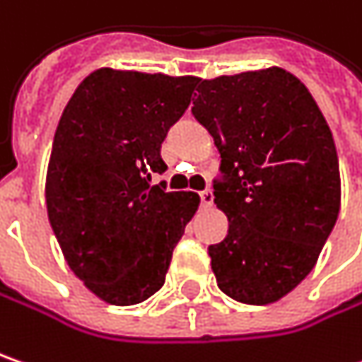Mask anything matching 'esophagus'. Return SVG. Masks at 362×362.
Instances as JSON below:
<instances>
[{"label": "esophagus", "instance_id": "34e87169", "mask_svg": "<svg viewBox=\"0 0 362 362\" xmlns=\"http://www.w3.org/2000/svg\"><path fill=\"white\" fill-rule=\"evenodd\" d=\"M199 199H202V206H204V208H209V206H211V202H214V193H211V191H202V193H199Z\"/></svg>", "mask_w": 362, "mask_h": 362}]
</instances>
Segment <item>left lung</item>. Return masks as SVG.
Segmentation results:
<instances>
[{
	"instance_id": "1",
	"label": "left lung",
	"mask_w": 362,
	"mask_h": 362,
	"mask_svg": "<svg viewBox=\"0 0 362 362\" xmlns=\"http://www.w3.org/2000/svg\"><path fill=\"white\" fill-rule=\"evenodd\" d=\"M193 116L214 138L224 181L214 204L228 234L208 248L218 287L267 305L310 275L340 211L330 126L296 75L281 66L199 79Z\"/></svg>"
}]
</instances>
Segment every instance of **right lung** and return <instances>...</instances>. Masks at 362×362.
<instances>
[{"label": "right lung", "instance_id": "right-lung-1", "mask_svg": "<svg viewBox=\"0 0 362 362\" xmlns=\"http://www.w3.org/2000/svg\"><path fill=\"white\" fill-rule=\"evenodd\" d=\"M197 81L103 66L64 105L46 171V211L66 264L105 303L134 305L156 293L197 211V193L148 185L167 169L160 144Z\"/></svg>", "mask_w": 362, "mask_h": 362}]
</instances>
